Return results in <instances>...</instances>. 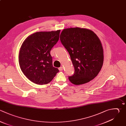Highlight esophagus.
I'll return each instance as SVG.
<instances>
[{
  "label": "esophagus",
  "mask_w": 126,
  "mask_h": 126,
  "mask_svg": "<svg viewBox=\"0 0 126 126\" xmlns=\"http://www.w3.org/2000/svg\"><path fill=\"white\" fill-rule=\"evenodd\" d=\"M59 70H60V71H63V66H61L59 68Z\"/></svg>",
  "instance_id": "esophagus-1"
}]
</instances>
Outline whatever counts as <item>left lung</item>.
I'll return each instance as SVG.
<instances>
[{"label":"left lung","mask_w":126,"mask_h":126,"mask_svg":"<svg viewBox=\"0 0 126 126\" xmlns=\"http://www.w3.org/2000/svg\"><path fill=\"white\" fill-rule=\"evenodd\" d=\"M60 40L70 55L75 72L69 76L74 85L88 83L95 78L103 65V50L97 36L91 30L80 28L64 29Z\"/></svg>","instance_id":"left-lung-1"}]
</instances>
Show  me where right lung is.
<instances>
[{
	"instance_id": "1",
	"label": "right lung",
	"mask_w": 126,
	"mask_h": 126,
	"mask_svg": "<svg viewBox=\"0 0 126 126\" xmlns=\"http://www.w3.org/2000/svg\"><path fill=\"white\" fill-rule=\"evenodd\" d=\"M60 31L35 32L22 44L19 64L24 75L32 82L39 85L48 84L59 71L53 66L50 51L59 39Z\"/></svg>"
}]
</instances>
